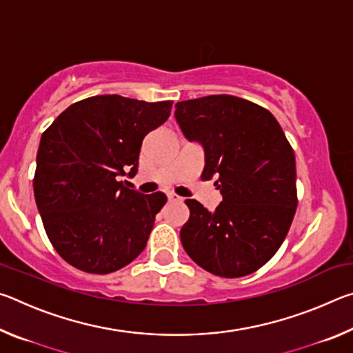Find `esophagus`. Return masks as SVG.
<instances>
[{
  "instance_id": "1",
  "label": "esophagus",
  "mask_w": 353,
  "mask_h": 353,
  "mask_svg": "<svg viewBox=\"0 0 353 353\" xmlns=\"http://www.w3.org/2000/svg\"><path fill=\"white\" fill-rule=\"evenodd\" d=\"M168 201L170 202H176V201H182V198H179V196L174 194V193H168Z\"/></svg>"
}]
</instances>
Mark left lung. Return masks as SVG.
<instances>
[{"label": "left lung", "mask_w": 353, "mask_h": 353, "mask_svg": "<svg viewBox=\"0 0 353 353\" xmlns=\"http://www.w3.org/2000/svg\"><path fill=\"white\" fill-rule=\"evenodd\" d=\"M190 141L204 148L202 181L216 177L223 202L208 212L187 199L181 241L191 260L214 276L252 274L282 246L297 207L296 159L270 110L232 94L176 104Z\"/></svg>", "instance_id": "obj_1"}]
</instances>
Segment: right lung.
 <instances>
[{"mask_svg":"<svg viewBox=\"0 0 353 353\" xmlns=\"http://www.w3.org/2000/svg\"><path fill=\"white\" fill-rule=\"evenodd\" d=\"M171 107L101 94L71 104L41 135L35 202L52 248L71 266L109 274L146 248L166 196L129 190L119 177L137 174L143 139Z\"/></svg>","mask_w":353,"mask_h":353,"instance_id":"1","label":"right lung"}]
</instances>
